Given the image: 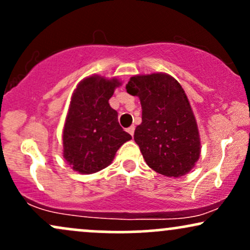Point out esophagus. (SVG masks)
Wrapping results in <instances>:
<instances>
[{
    "label": "esophagus",
    "mask_w": 250,
    "mask_h": 250,
    "mask_svg": "<svg viewBox=\"0 0 250 250\" xmlns=\"http://www.w3.org/2000/svg\"><path fill=\"white\" fill-rule=\"evenodd\" d=\"M127 131H128L129 134L131 135V136H133V135H134V131H135V127H134V125H130V127H129V128L127 129Z\"/></svg>",
    "instance_id": "obj_1"
}]
</instances>
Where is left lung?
Returning a JSON list of instances; mask_svg holds the SVG:
<instances>
[{
  "instance_id": "8db88e82",
  "label": "left lung",
  "mask_w": 250,
  "mask_h": 250,
  "mask_svg": "<svg viewBox=\"0 0 250 250\" xmlns=\"http://www.w3.org/2000/svg\"><path fill=\"white\" fill-rule=\"evenodd\" d=\"M127 93L140 99L142 123L135 129L147 165L169 177L183 176L200 157L196 120L185 90L174 77L156 73L130 77Z\"/></svg>"
}]
</instances>
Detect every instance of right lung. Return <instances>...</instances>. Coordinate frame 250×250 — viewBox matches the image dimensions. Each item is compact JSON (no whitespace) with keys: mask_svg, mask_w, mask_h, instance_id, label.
<instances>
[{"mask_svg":"<svg viewBox=\"0 0 250 250\" xmlns=\"http://www.w3.org/2000/svg\"><path fill=\"white\" fill-rule=\"evenodd\" d=\"M120 84L117 79L93 75L80 82L74 91L63 129V156L75 171L102 170L131 139L108 102Z\"/></svg>","mask_w":250,"mask_h":250,"instance_id":"1","label":"right lung"}]
</instances>
